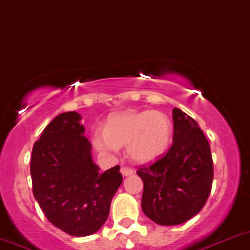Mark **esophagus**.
I'll use <instances>...</instances> for the list:
<instances>
[{
    "label": "esophagus",
    "instance_id": "obj_1",
    "mask_svg": "<svg viewBox=\"0 0 250 250\" xmlns=\"http://www.w3.org/2000/svg\"><path fill=\"white\" fill-rule=\"evenodd\" d=\"M121 174H122L123 176H129V175H132V174H134V170H133L132 168L122 167L121 168Z\"/></svg>",
    "mask_w": 250,
    "mask_h": 250
}]
</instances>
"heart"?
Masks as SVG:
<instances>
[{"label": "heart", "mask_w": 250, "mask_h": 250, "mask_svg": "<svg viewBox=\"0 0 250 250\" xmlns=\"http://www.w3.org/2000/svg\"><path fill=\"white\" fill-rule=\"evenodd\" d=\"M172 135V122L166 113L128 110L111 116L105 129H94L92 143L98 151L107 155H115L120 147L127 146L133 162L147 165L167 152Z\"/></svg>", "instance_id": "1"}]
</instances>
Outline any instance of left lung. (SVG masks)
<instances>
[{
  "label": "left lung",
  "mask_w": 250,
  "mask_h": 250,
  "mask_svg": "<svg viewBox=\"0 0 250 250\" xmlns=\"http://www.w3.org/2000/svg\"><path fill=\"white\" fill-rule=\"evenodd\" d=\"M173 145L161 160L138 175L144 183L141 209L153 223L180 225L203 208L213 183L210 146L200 125L173 110Z\"/></svg>",
  "instance_id": "1"
}]
</instances>
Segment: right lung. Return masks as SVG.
Listing matches in <instances>:
<instances>
[{"instance_id": "right-lung-1", "label": "right lung", "mask_w": 250, "mask_h": 250, "mask_svg": "<svg viewBox=\"0 0 250 250\" xmlns=\"http://www.w3.org/2000/svg\"><path fill=\"white\" fill-rule=\"evenodd\" d=\"M76 111L58 115L32 148V192L47 219L75 237L89 236L105 224L122 184L120 166L104 173L94 163Z\"/></svg>"}]
</instances>
